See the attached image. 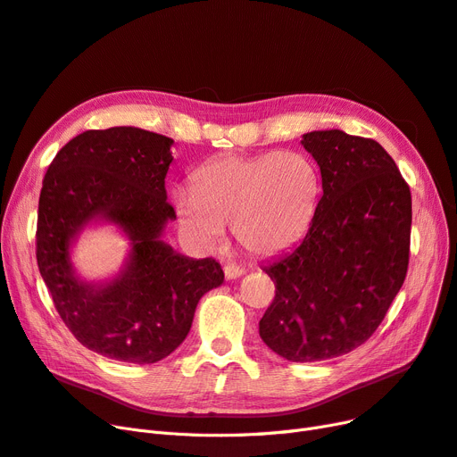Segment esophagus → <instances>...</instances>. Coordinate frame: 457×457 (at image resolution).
Returning <instances> with one entry per match:
<instances>
[{
	"label": "esophagus",
	"mask_w": 457,
	"mask_h": 457,
	"mask_svg": "<svg viewBox=\"0 0 457 457\" xmlns=\"http://www.w3.org/2000/svg\"><path fill=\"white\" fill-rule=\"evenodd\" d=\"M223 272H225L227 279H236V278H240L244 274V269H242L240 264H236V262H227L223 266Z\"/></svg>",
	"instance_id": "1"
}]
</instances>
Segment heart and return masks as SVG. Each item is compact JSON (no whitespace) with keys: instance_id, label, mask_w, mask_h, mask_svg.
I'll list each match as a JSON object with an SVG mask.
<instances>
[{"instance_id":"b5f03b06","label":"heart","mask_w":457,"mask_h":457,"mask_svg":"<svg viewBox=\"0 0 457 457\" xmlns=\"http://www.w3.org/2000/svg\"><path fill=\"white\" fill-rule=\"evenodd\" d=\"M320 174L296 151L225 154L198 168L193 187H178L174 204L185 232L213 249L232 225L249 253L270 257L289 249L312 225Z\"/></svg>"}]
</instances>
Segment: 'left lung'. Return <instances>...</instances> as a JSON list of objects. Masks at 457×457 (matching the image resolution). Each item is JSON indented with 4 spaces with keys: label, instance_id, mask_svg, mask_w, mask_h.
Instances as JSON below:
<instances>
[{
    "label": "left lung",
    "instance_id": "left-lung-1",
    "mask_svg": "<svg viewBox=\"0 0 457 457\" xmlns=\"http://www.w3.org/2000/svg\"><path fill=\"white\" fill-rule=\"evenodd\" d=\"M323 196L291 253L266 266L276 296L259 321L272 352L295 363L350 353L384 321L411 257V187L387 151L342 130L303 136Z\"/></svg>",
    "mask_w": 457,
    "mask_h": 457
}]
</instances>
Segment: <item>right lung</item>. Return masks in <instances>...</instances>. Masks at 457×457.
Segmentation results:
<instances>
[{
  "mask_svg": "<svg viewBox=\"0 0 457 457\" xmlns=\"http://www.w3.org/2000/svg\"><path fill=\"white\" fill-rule=\"evenodd\" d=\"M174 139L134 127L87 130L62 147L43 178L36 257L53 304L85 348L124 363H156L193 325L196 304L225 274L215 259H188L161 240L176 210L164 179ZM117 222L133 240L121 276L104 288L71 272L69 244L90 218Z\"/></svg>",
  "mask_w": 457,
  "mask_h": 457,
  "instance_id": "1",
  "label": "right lung"
}]
</instances>
